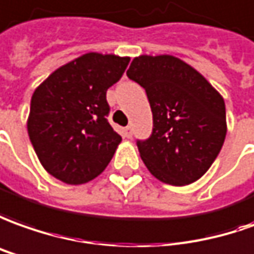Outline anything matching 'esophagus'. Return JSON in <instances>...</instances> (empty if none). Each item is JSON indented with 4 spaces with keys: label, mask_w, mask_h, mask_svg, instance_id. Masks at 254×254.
I'll use <instances>...</instances> for the list:
<instances>
[{
    "label": "esophagus",
    "mask_w": 254,
    "mask_h": 254,
    "mask_svg": "<svg viewBox=\"0 0 254 254\" xmlns=\"http://www.w3.org/2000/svg\"><path fill=\"white\" fill-rule=\"evenodd\" d=\"M123 132L126 137L131 138L132 137V127H131V126H127V127H126V128L123 130Z\"/></svg>",
    "instance_id": "obj_1"
}]
</instances>
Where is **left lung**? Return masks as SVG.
<instances>
[{
	"label": "left lung",
	"instance_id": "obj_1",
	"mask_svg": "<svg viewBox=\"0 0 254 254\" xmlns=\"http://www.w3.org/2000/svg\"><path fill=\"white\" fill-rule=\"evenodd\" d=\"M127 76L145 90L153 116L149 138L137 139L148 170L177 187L199 180L225 139L223 97L200 73L170 55L134 58Z\"/></svg>",
	"mask_w": 254,
	"mask_h": 254
}]
</instances>
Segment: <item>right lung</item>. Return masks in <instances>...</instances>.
Returning <instances> with one entry per match:
<instances>
[{
  "label": "right lung",
  "mask_w": 254,
  "mask_h": 254,
  "mask_svg": "<svg viewBox=\"0 0 254 254\" xmlns=\"http://www.w3.org/2000/svg\"><path fill=\"white\" fill-rule=\"evenodd\" d=\"M130 58L85 54L59 67L33 94L27 131L44 169L78 185L98 177L122 137L108 122L106 91Z\"/></svg>",
  "instance_id": "obj_1"
}]
</instances>
